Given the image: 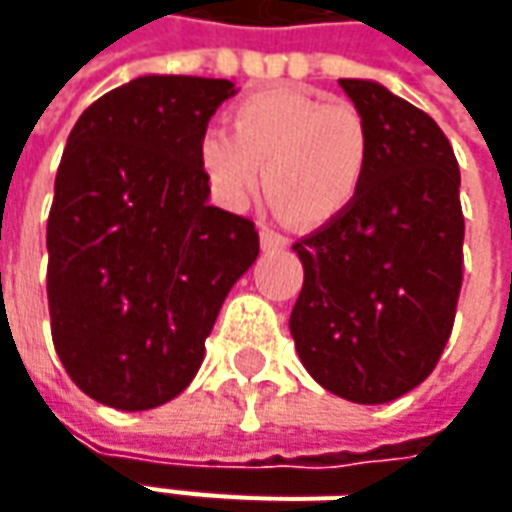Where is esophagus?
Listing matches in <instances>:
<instances>
[{"instance_id": "obj_1", "label": "esophagus", "mask_w": 512, "mask_h": 512, "mask_svg": "<svg viewBox=\"0 0 512 512\" xmlns=\"http://www.w3.org/2000/svg\"><path fill=\"white\" fill-rule=\"evenodd\" d=\"M259 239H262V247H265V250H282V247H287L285 236L276 233V230H270V227H262V230H259Z\"/></svg>"}]
</instances>
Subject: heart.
<instances>
[{
  "mask_svg": "<svg viewBox=\"0 0 512 512\" xmlns=\"http://www.w3.org/2000/svg\"><path fill=\"white\" fill-rule=\"evenodd\" d=\"M370 165V130L350 102L299 88H267L239 99L230 133L207 130L199 168L216 199L245 207L262 185L287 222L322 227L344 216Z\"/></svg>",
  "mask_w": 512,
  "mask_h": 512,
  "instance_id": "heart-1",
  "label": "heart"
}]
</instances>
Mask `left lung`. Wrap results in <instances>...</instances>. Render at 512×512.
<instances>
[{"label":"left lung","instance_id":"obj_1","mask_svg":"<svg viewBox=\"0 0 512 512\" xmlns=\"http://www.w3.org/2000/svg\"><path fill=\"white\" fill-rule=\"evenodd\" d=\"M370 130L362 190L336 222L293 250L305 285L290 333L307 373L356 404H384L422 384L462 290L459 162L442 128L379 82L339 79Z\"/></svg>","mask_w":512,"mask_h":512}]
</instances>
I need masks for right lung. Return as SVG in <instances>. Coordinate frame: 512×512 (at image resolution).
<instances>
[{
  "instance_id": "right-lung-1",
  "label": "right lung",
  "mask_w": 512,
  "mask_h": 512,
  "mask_svg": "<svg viewBox=\"0 0 512 512\" xmlns=\"http://www.w3.org/2000/svg\"><path fill=\"white\" fill-rule=\"evenodd\" d=\"M233 82L139 76L73 125L48 216L50 336L73 384L116 410L176 399L256 225L207 205L199 142Z\"/></svg>"
}]
</instances>
